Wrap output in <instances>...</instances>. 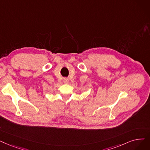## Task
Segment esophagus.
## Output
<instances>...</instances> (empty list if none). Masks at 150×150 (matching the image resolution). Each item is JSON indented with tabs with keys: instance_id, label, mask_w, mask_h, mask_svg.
Masks as SVG:
<instances>
[{
	"instance_id": "esophagus-1",
	"label": "esophagus",
	"mask_w": 150,
	"mask_h": 150,
	"mask_svg": "<svg viewBox=\"0 0 150 150\" xmlns=\"http://www.w3.org/2000/svg\"><path fill=\"white\" fill-rule=\"evenodd\" d=\"M68 82H69L68 79H67V78H64V83H67Z\"/></svg>"
}]
</instances>
